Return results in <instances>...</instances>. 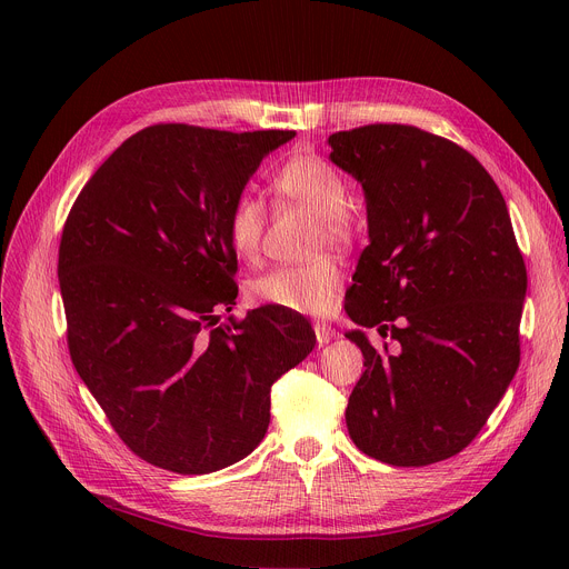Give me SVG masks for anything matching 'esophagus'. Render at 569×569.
Here are the masks:
<instances>
[{"instance_id":"obj_1","label":"esophagus","mask_w":569,"mask_h":569,"mask_svg":"<svg viewBox=\"0 0 569 569\" xmlns=\"http://www.w3.org/2000/svg\"><path fill=\"white\" fill-rule=\"evenodd\" d=\"M312 329H315V338H317L319 347L321 345H329L336 338V331L329 327V323H323V321H317Z\"/></svg>"}]
</instances>
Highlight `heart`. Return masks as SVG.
<instances>
[{
  "mask_svg": "<svg viewBox=\"0 0 569 569\" xmlns=\"http://www.w3.org/2000/svg\"><path fill=\"white\" fill-rule=\"evenodd\" d=\"M279 202L301 204L315 211L317 242H347L353 220L347 209L349 187L340 171L319 154L297 152L288 157L270 178ZM266 233V204L252 193H238L227 211V240L242 261H257ZM345 288V270L333 257L306 263L277 266L252 283V295L279 310L299 315H329Z\"/></svg>",
  "mask_w": 569,
  "mask_h": 569,
  "instance_id": "obj_1",
  "label": "heart"
}]
</instances>
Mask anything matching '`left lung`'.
<instances>
[{
  "mask_svg": "<svg viewBox=\"0 0 569 569\" xmlns=\"http://www.w3.org/2000/svg\"><path fill=\"white\" fill-rule=\"evenodd\" d=\"M329 143L365 189L371 240L345 308L400 345L391 356L347 333L367 367L349 435L391 466L443 461L479 435L520 365L527 268L507 202L468 150L417 126L369 123Z\"/></svg>",
  "mask_w": 569,
  "mask_h": 569,
  "instance_id": "left-lung-1",
  "label": "left lung"
}]
</instances>
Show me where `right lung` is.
Masks as SVG:
<instances>
[{"label": "right lung", "mask_w": 569, "mask_h": 569, "mask_svg": "<svg viewBox=\"0 0 569 569\" xmlns=\"http://www.w3.org/2000/svg\"><path fill=\"white\" fill-rule=\"evenodd\" d=\"M292 137L148 126L69 209L58 281L71 362L119 439L157 468L204 475L248 457L272 385L315 347L301 315H227L238 295L227 211Z\"/></svg>", "instance_id": "add662e5"}]
</instances>
